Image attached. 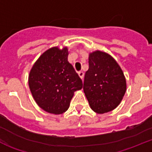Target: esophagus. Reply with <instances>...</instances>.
Listing matches in <instances>:
<instances>
[{
  "instance_id": "1",
  "label": "esophagus",
  "mask_w": 152,
  "mask_h": 152,
  "mask_svg": "<svg viewBox=\"0 0 152 152\" xmlns=\"http://www.w3.org/2000/svg\"><path fill=\"white\" fill-rule=\"evenodd\" d=\"M78 74H79V76L82 79H83V77H84V73H83V71H80V72H79V73H78Z\"/></svg>"
}]
</instances>
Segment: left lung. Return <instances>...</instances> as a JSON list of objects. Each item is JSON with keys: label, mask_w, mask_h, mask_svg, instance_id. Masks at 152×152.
I'll list each match as a JSON object with an SVG mask.
<instances>
[{"label": "left lung", "mask_w": 152, "mask_h": 152, "mask_svg": "<svg viewBox=\"0 0 152 152\" xmlns=\"http://www.w3.org/2000/svg\"><path fill=\"white\" fill-rule=\"evenodd\" d=\"M88 65L83 91L90 107L99 114L114 110L126 91L122 69L111 55L98 50L89 53Z\"/></svg>", "instance_id": "left-lung-1"}]
</instances>
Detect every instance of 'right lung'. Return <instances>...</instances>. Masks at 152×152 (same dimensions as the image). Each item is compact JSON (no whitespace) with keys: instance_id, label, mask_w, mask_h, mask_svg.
I'll use <instances>...</instances> for the list:
<instances>
[{"instance_id":"obj_1","label":"right lung","mask_w":152,"mask_h":152,"mask_svg":"<svg viewBox=\"0 0 152 152\" xmlns=\"http://www.w3.org/2000/svg\"><path fill=\"white\" fill-rule=\"evenodd\" d=\"M67 47L45 50L33 64L28 86L36 104L45 111L62 114L68 110L74 92L83 82L68 61Z\"/></svg>"}]
</instances>
